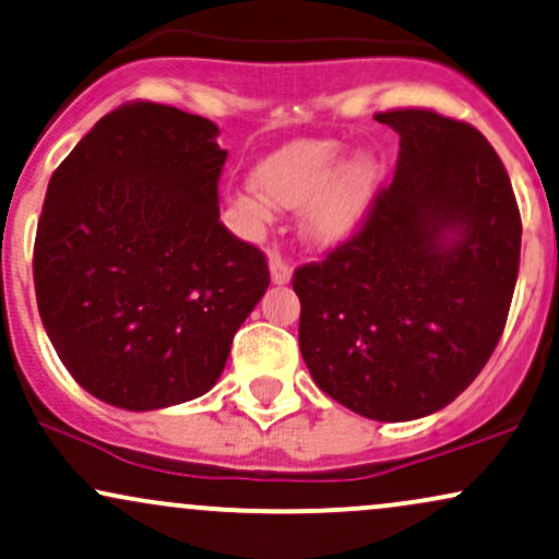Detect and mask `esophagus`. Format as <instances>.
Segmentation results:
<instances>
[{
    "instance_id": "esophagus-1",
    "label": "esophagus",
    "mask_w": 559,
    "mask_h": 559,
    "mask_svg": "<svg viewBox=\"0 0 559 559\" xmlns=\"http://www.w3.org/2000/svg\"><path fill=\"white\" fill-rule=\"evenodd\" d=\"M269 274H272L274 285H287V282H290V277H293V269L285 259H282L280 253H272V255H269Z\"/></svg>"
}]
</instances>
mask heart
I'll return each instance as SVG.
<instances>
[{
  "mask_svg": "<svg viewBox=\"0 0 559 559\" xmlns=\"http://www.w3.org/2000/svg\"><path fill=\"white\" fill-rule=\"evenodd\" d=\"M382 193V164L371 154L347 156L337 141H295L264 156L253 182L227 199L248 233H261L274 206L300 209V235L321 248L343 246L366 227Z\"/></svg>",
  "mask_w": 559,
  "mask_h": 559,
  "instance_id": "heart-1",
  "label": "heart"
}]
</instances>
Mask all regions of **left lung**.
<instances>
[{
  "label": "left lung",
  "mask_w": 559,
  "mask_h": 559,
  "mask_svg": "<svg viewBox=\"0 0 559 559\" xmlns=\"http://www.w3.org/2000/svg\"><path fill=\"white\" fill-rule=\"evenodd\" d=\"M400 135L395 180L353 240L293 274L313 382L373 421L450 405L500 343L521 214L504 164L471 124L431 109L373 115Z\"/></svg>",
  "instance_id": "8db88e82"
}]
</instances>
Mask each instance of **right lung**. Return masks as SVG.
<instances>
[{
	"mask_svg": "<svg viewBox=\"0 0 559 559\" xmlns=\"http://www.w3.org/2000/svg\"><path fill=\"white\" fill-rule=\"evenodd\" d=\"M212 120L164 104L109 111L46 188L33 282L59 360L124 411L206 395L269 287L259 248L219 222L227 151Z\"/></svg>",
	"mask_w": 559,
	"mask_h": 559,
	"instance_id": "right-lung-1",
	"label": "right lung"
}]
</instances>
